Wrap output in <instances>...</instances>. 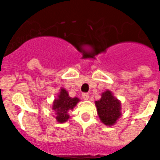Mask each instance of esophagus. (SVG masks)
Wrapping results in <instances>:
<instances>
[{
  "label": "esophagus",
  "mask_w": 160,
  "mask_h": 160,
  "mask_svg": "<svg viewBox=\"0 0 160 160\" xmlns=\"http://www.w3.org/2000/svg\"><path fill=\"white\" fill-rule=\"evenodd\" d=\"M89 97H90V95L88 93H83L82 94V98L85 100H87L89 99Z\"/></svg>",
  "instance_id": "esophagus-1"
}]
</instances>
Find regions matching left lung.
Returning a JSON list of instances; mask_svg holds the SVG:
<instances>
[{"mask_svg":"<svg viewBox=\"0 0 160 160\" xmlns=\"http://www.w3.org/2000/svg\"><path fill=\"white\" fill-rule=\"evenodd\" d=\"M100 121L105 125L112 126L120 118L121 102L115 98L113 93L107 90L101 94V98L95 102Z\"/></svg>","mask_w":160,"mask_h":160,"instance_id":"left-lung-1","label":"left lung"}]
</instances>
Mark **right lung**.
<instances>
[{
    "label": "right lung",
    "mask_w": 160,
    "mask_h": 160,
    "mask_svg": "<svg viewBox=\"0 0 160 160\" xmlns=\"http://www.w3.org/2000/svg\"><path fill=\"white\" fill-rule=\"evenodd\" d=\"M80 99L77 97H70L68 91L65 88H61L60 93L57 95L52 104V108L55 115L54 117L58 123H65L70 119V110H72L78 103Z\"/></svg>",
    "instance_id": "obj_1"
}]
</instances>
